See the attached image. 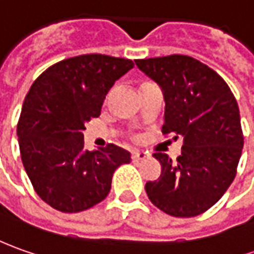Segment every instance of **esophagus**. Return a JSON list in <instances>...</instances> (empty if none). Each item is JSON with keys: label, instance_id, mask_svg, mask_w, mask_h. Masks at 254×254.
<instances>
[{"label": "esophagus", "instance_id": "34e87169", "mask_svg": "<svg viewBox=\"0 0 254 254\" xmlns=\"http://www.w3.org/2000/svg\"><path fill=\"white\" fill-rule=\"evenodd\" d=\"M149 157H150V153H149V152H144V150H135V152L132 153V159H133L135 162L146 160V159H149Z\"/></svg>", "mask_w": 254, "mask_h": 254}]
</instances>
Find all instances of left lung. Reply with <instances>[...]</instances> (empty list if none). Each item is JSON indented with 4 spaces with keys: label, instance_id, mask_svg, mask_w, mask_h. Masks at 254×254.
Returning a JSON list of instances; mask_svg holds the SVG:
<instances>
[{
    "label": "left lung",
    "instance_id": "obj_1",
    "mask_svg": "<svg viewBox=\"0 0 254 254\" xmlns=\"http://www.w3.org/2000/svg\"><path fill=\"white\" fill-rule=\"evenodd\" d=\"M136 66L162 88L163 135L183 136L176 162L153 153L162 174L146 183V194L171 216H197L221 199L236 176L243 149L238 102L222 77L197 59L171 55L136 60Z\"/></svg>",
    "mask_w": 254,
    "mask_h": 254
}]
</instances>
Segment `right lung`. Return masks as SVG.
<instances>
[{"label": "right lung", "instance_id": "obj_1", "mask_svg": "<svg viewBox=\"0 0 254 254\" xmlns=\"http://www.w3.org/2000/svg\"><path fill=\"white\" fill-rule=\"evenodd\" d=\"M133 67L129 59L81 55L50 66L23 101L16 133L23 167L36 194L62 212H80L108 195L130 153L110 143L84 149L85 122L98 118L110 88Z\"/></svg>", "mask_w": 254, "mask_h": 254}]
</instances>
